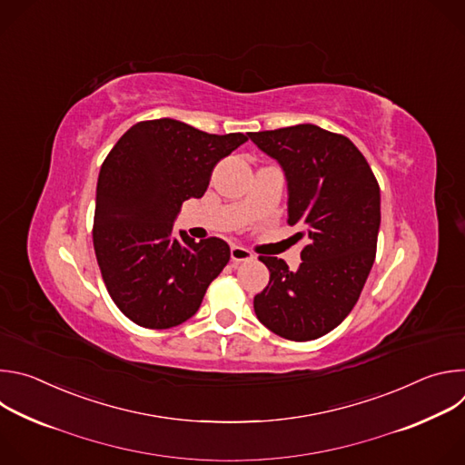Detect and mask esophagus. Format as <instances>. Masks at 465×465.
<instances>
[{
  "label": "esophagus",
  "instance_id": "obj_1",
  "mask_svg": "<svg viewBox=\"0 0 465 465\" xmlns=\"http://www.w3.org/2000/svg\"><path fill=\"white\" fill-rule=\"evenodd\" d=\"M230 257L233 262H244V261H252L253 259V253L250 250H246L244 246H239V244H233L232 250H230Z\"/></svg>",
  "mask_w": 465,
  "mask_h": 465
}]
</instances>
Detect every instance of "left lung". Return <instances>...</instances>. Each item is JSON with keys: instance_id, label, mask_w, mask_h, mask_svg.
<instances>
[{"instance_id": "8db88e82", "label": "left lung", "mask_w": 465, "mask_h": 465, "mask_svg": "<svg viewBox=\"0 0 465 465\" xmlns=\"http://www.w3.org/2000/svg\"><path fill=\"white\" fill-rule=\"evenodd\" d=\"M248 138L280 163L287 223L307 239L298 271L283 259L259 257L271 280L255 294L253 311L283 339L314 341L351 312L368 280L381 226L379 183L346 136L316 124L248 132Z\"/></svg>"}]
</instances>
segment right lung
<instances>
[{"label": "right lung", "instance_id": "add662e5", "mask_svg": "<svg viewBox=\"0 0 465 465\" xmlns=\"http://www.w3.org/2000/svg\"><path fill=\"white\" fill-rule=\"evenodd\" d=\"M248 142L176 119L130 126L106 156L95 194L94 248L114 303L134 323L169 329L189 320L230 261L219 237L173 233L182 204L201 198L215 165Z\"/></svg>", "mask_w": 465, "mask_h": 465}]
</instances>
